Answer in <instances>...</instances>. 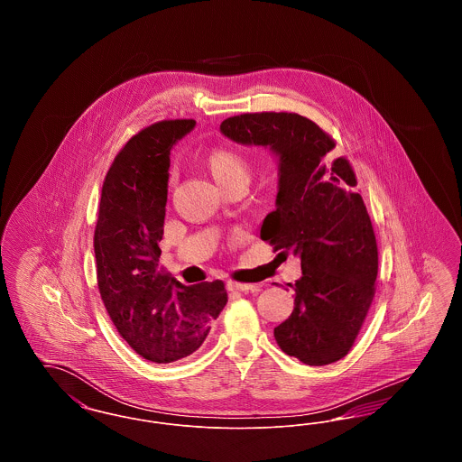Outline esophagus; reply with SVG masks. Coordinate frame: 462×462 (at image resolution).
Returning <instances> with one entry per match:
<instances>
[{
	"label": "esophagus",
	"instance_id": "1",
	"mask_svg": "<svg viewBox=\"0 0 462 462\" xmlns=\"http://www.w3.org/2000/svg\"><path fill=\"white\" fill-rule=\"evenodd\" d=\"M226 287H228V291H241V292H249V291L258 289V286H254V284H242V282H228Z\"/></svg>",
	"mask_w": 462,
	"mask_h": 462
}]
</instances>
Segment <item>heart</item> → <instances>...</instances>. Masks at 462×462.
Returning a JSON list of instances; mask_svg holds the SVG:
<instances>
[{"instance_id": "obj_1", "label": "heart", "mask_w": 462, "mask_h": 462, "mask_svg": "<svg viewBox=\"0 0 462 462\" xmlns=\"http://www.w3.org/2000/svg\"><path fill=\"white\" fill-rule=\"evenodd\" d=\"M208 164L211 175L218 181L225 183L239 175H247V162L241 154L228 151V149H217L208 157Z\"/></svg>"}]
</instances>
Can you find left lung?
<instances>
[{
  "mask_svg": "<svg viewBox=\"0 0 462 462\" xmlns=\"http://www.w3.org/2000/svg\"><path fill=\"white\" fill-rule=\"evenodd\" d=\"M220 132L239 145L277 157L275 209L260 237L301 260L294 310L273 329L277 345L307 365H328L350 352L373 303L377 244L356 178L334 140L291 112L241 114Z\"/></svg>",
  "mask_w": 462,
  "mask_h": 462,
  "instance_id": "8db88e82",
  "label": "left lung"
}]
</instances>
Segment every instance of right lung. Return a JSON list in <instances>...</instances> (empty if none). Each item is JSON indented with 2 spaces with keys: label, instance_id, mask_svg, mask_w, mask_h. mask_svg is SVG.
Returning a JSON list of instances; mask_svg holds the SVG:
<instances>
[{
  "label": "right lung",
  "instance_id": "add662e5",
  "mask_svg": "<svg viewBox=\"0 0 462 462\" xmlns=\"http://www.w3.org/2000/svg\"><path fill=\"white\" fill-rule=\"evenodd\" d=\"M194 119L161 121L134 134L106 176L95 228L100 296L123 339L145 360L196 352L226 305L221 281L183 286L159 272L170 155Z\"/></svg>",
  "mask_w": 462,
  "mask_h": 462
}]
</instances>
